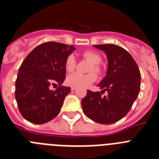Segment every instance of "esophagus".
Here are the masks:
<instances>
[{"mask_svg": "<svg viewBox=\"0 0 159 159\" xmlns=\"http://www.w3.org/2000/svg\"><path fill=\"white\" fill-rule=\"evenodd\" d=\"M75 87H71V91H74V90H75Z\"/></svg>", "mask_w": 159, "mask_h": 159, "instance_id": "obj_1", "label": "esophagus"}]
</instances>
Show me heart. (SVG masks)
<instances>
[{"label": "heart", "instance_id": "1", "mask_svg": "<svg viewBox=\"0 0 159 159\" xmlns=\"http://www.w3.org/2000/svg\"><path fill=\"white\" fill-rule=\"evenodd\" d=\"M82 57L84 59L89 60L92 63L88 70L90 72L87 74L75 72L69 75L66 80V83L69 86L76 88H88L96 80L97 76L94 73L100 75L102 72V68L99 64L102 60V57L99 53L94 51H84L82 53ZM76 64V59L74 55L70 54L69 56H67L64 64L65 69L67 72H72L75 71ZM93 71L95 72L93 73Z\"/></svg>", "mask_w": 159, "mask_h": 159}]
</instances>
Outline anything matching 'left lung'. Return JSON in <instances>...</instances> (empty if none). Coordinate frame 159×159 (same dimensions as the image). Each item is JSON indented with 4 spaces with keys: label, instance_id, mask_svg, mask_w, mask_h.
Instances as JSON below:
<instances>
[{
    "label": "left lung",
    "instance_id": "1",
    "mask_svg": "<svg viewBox=\"0 0 159 159\" xmlns=\"http://www.w3.org/2000/svg\"><path fill=\"white\" fill-rule=\"evenodd\" d=\"M108 60L107 75L99 84L102 91L88 90L81 101L84 115L101 124H111L123 119L130 110L140 90L141 75L131 55L116 44H98ZM107 91V96H102Z\"/></svg>",
    "mask_w": 159,
    "mask_h": 159
}]
</instances>
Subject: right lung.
<instances>
[{"instance_id":"right-lung-1","label":"right lung","mask_w":159,"mask_h":159,"mask_svg":"<svg viewBox=\"0 0 159 159\" xmlns=\"http://www.w3.org/2000/svg\"><path fill=\"white\" fill-rule=\"evenodd\" d=\"M73 45L45 42L35 48L24 60L16 80L15 96L21 116L36 124H43L58 116L69 87L60 85L66 78L65 60Z\"/></svg>"}]
</instances>
